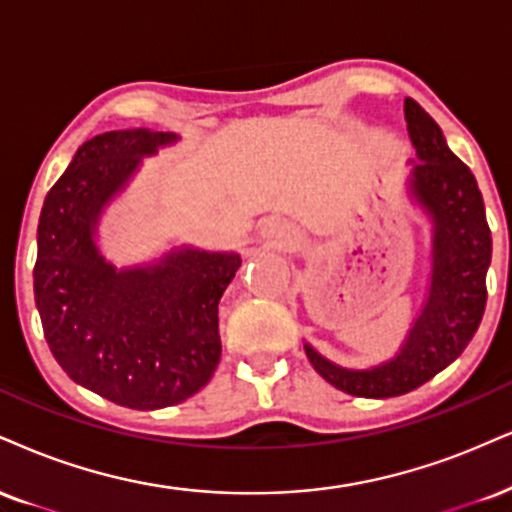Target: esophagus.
Listing matches in <instances>:
<instances>
[{
	"label": "esophagus",
	"instance_id": "esophagus-1",
	"mask_svg": "<svg viewBox=\"0 0 512 512\" xmlns=\"http://www.w3.org/2000/svg\"><path fill=\"white\" fill-rule=\"evenodd\" d=\"M267 236H272L276 240H288V238H291V229H288V226H283L281 221H269Z\"/></svg>",
	"mask_w": 512,
	"mask_h": 512
}]
</instances>
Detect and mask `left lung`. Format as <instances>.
Returning <instances> with one entry per match:
<instances>
[{
	"mask_svg": "<svg viewBox=\"0 0 512 512\" xmlns=\"http://www.w3.org/2000/svg\"><path fill=\"white\" fill-rule=\"evenodd\" d=\"M405 121L420 157L412 171V190L434 217L432 286L422 315L400 353L374 369L336 367L305 346L317 374L357 398L403 396L427 384L467 348L486 307L491 229L477 178L448 150L439 123L412 97L405 100Z\"/></svg>",
	"mask_w": 512,
	"mask_h": 512,
	"instance_id": "1",
	"label": "left lung"
}]
</instances>
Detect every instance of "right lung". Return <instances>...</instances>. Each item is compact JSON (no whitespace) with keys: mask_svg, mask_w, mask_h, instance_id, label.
<instances>
[{"mask_svg":"<svg viewBox=\"0 0 512 512\" xmlns=\"http://www.w3.org/2000/svg\"><path fill=\"white\" fill-rule=\"evenodd\" d=\"M171 140L150 128L95 135L49 188L38 224L33 288L47 346L76 384L131 410L183 403L212 379L219 300L240 267L233 252L181 250L116 272L92 243L138 157Z\"/></svg>","mask_w":512,"mask_h":512,"instance_id":"add662e5","label":"right lung"}]
</instances>
